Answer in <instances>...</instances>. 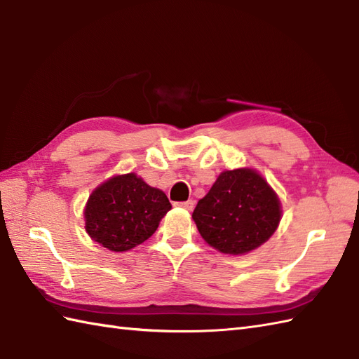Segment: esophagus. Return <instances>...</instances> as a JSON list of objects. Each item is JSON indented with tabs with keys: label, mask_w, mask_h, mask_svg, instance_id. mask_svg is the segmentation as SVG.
<instances>
[{
	"label": "esophagus",
	"mask_w": 359,
	"mask_h": 359,
	"mask_svg": "<svg viewBox=\"0 0 359 359\" xmlns=\"http://www.w3.org/2000/svg\"><path fill=\"white\" fill-rule=\"evenodd\" d=\"M176 206H180V208H183V210H188V211H191L194 208V200H187V202H179V203H176Z\"/></svg>",
	"instance_id": "obj_1"
}]
</instances>
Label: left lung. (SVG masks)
I'll return each instance as SVG.
<instances>
[{"instance_id":"obj_1","label":"left lung","mask_w":359,"mask_h":359,"mask_svg":"<svg viewBox=\"0 0 359 359\" xmlns=\"http://www.w3.org/2000/svg\"><path fill=\"white\" fill-rule=\"evenodd\" d=\"M193 219L208 245L229 255L254 251L278 228L281 205L260 174L251 168L223 171L198 200Z\"/></svg>"}]
</instances>
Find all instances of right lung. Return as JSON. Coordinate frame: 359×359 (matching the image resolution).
<instances>
[{
    "label": "right lung",
    "mask_w": 359,
    "mask_h": 359,
    "mask_svg": "<svg viewBox=\"0 0 359 359\" xmlns=\"http://www.w3.org/2000/svg\"><path fill=\"white\" fill-rule=\"evenodd\" d=\"M171 203L163 191L149 187L135 172L114 176L90 194L86 231L91 240L123 252L151 237Z\"/></svg>",
    "instance_id": "right-lung-1"
}]
</instances>
